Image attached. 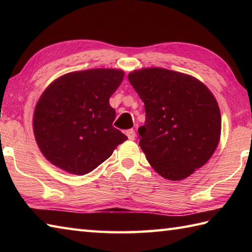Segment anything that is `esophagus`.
I'll use <instances>...</instances> for the list:
<instances>
[{
    "label": "esophagus",
    "instance_id": "obj_1",
    "mask_svg": "<svg viewBox=\"0 0 252 252\" xmlns=\"http://www.w3.org/2000/svg\"><path fill=\"white\" fill-rule=\"evenodd\" d=\"M126 134L127 138H129L130 141H134L135 140V131L134 130H127L126 132Z\"/></svg>",
    "mask_w": 252,
    "mask_h": 252
}]
</instances>
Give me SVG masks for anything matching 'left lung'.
I'll return each instance as SVG.
<instances>
[{
  "mask_svg": "<svg viewBox=\"0 0 252 252\" xmlns=\"http://www.w3.org/2000/svg\"><path fill=\"white\" fill-rule=\"evenodd\" d=\"M144 101L140 146L153 169L170 181L186 179L216 152L221 112L205 84L189 74L152 67L127 76Z\"/></svg>",
  "mask_w": 252,
  "mask_h": 252,
  "instance_id": "8db88e82",
  "label": "left lung"
}]
</instances>
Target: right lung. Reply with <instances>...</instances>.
<instances>
[{"label":"right lung","mask_w":252,"mask_h":252,"mask_svg":"<svg viewBox=\"0 0 252 252\" xmlns=\"http://www.w3.org/2000/svg\"><path fill=\"white\" fill-rule=\"evenodd\" d=\"M125 71L96 68L54 80L37 100L33 133L41 153L68 173H90L127 137L112 126L116 110L110 96Z\"/></svg>","instance_id":"right-lung-1"}]
</instances>
